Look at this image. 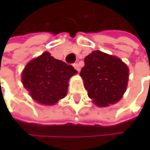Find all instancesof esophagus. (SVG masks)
I'll return each mask as SVG.
<instances>
[{
  "label": "esophagus",
  "mask_w": 150,
  "mask_h": 150,
  "mask_svg": "<svg viewBox=\"0 0 150 150\" xmlns=\"http://www.w3.org/2000/svg\"><path fill=\"white\" fill-rule=\"evenodd\" d=\"M73 67L75 68V70H77L78 72L80 71V66H79V64H78V63H74V64H73Z\"/></svg>",
  "instance_id": "1"
}]
</instances>
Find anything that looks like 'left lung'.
Masks as SVG:
<instances>
[{
  "label": "left lung",
  "instance_id": "1",
  "mask_svg": "<svg viewBox=\"0 0 150 150\" xmlns=\"http://www.w3.org/2000/svg\"><path fill=\"white\" fill-rule=\"evenodd\" d=\"M81 76L88 97L99 107H108L120 101L129 81V69L118 57L100 50L84 59Z\"/></svg>",
  "mask_w": 150,
  "mask_h": 150
}]
</instances>
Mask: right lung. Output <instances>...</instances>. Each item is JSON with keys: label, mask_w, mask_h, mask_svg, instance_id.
<instances>
[{"label": "right lung", "mask_w": 150, "mask_h": 150, "mask_svg": "<svg viewBox=\"0 0 150 150\" xmlns=\"http://www.w3.org/2000/svg\"><path fill=\"white\" fill-rule=\"evenodd\" d=\"M77 73L71 66L48 52L29 62L22 71V84L38 103L54 105L68 93V81Z\"/></svg>", "instance_id": "obj_1"}]
</instances>
